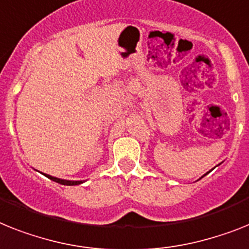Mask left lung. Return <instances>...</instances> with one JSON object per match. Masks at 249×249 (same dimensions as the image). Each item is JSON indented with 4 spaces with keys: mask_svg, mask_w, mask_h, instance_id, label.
<instances>
[{
    "mask_svg": "<svg viewBox=\"0 0 249 249\" xmlns=\"http://www.w3.org/2000/svg\"><path fill=\"white\" fill-rule=\"evenodd\" d=\"M206 174H207V173H206ZM206 174H203V176H206ZM203 176H202V177H203ZM202 177H201V178H202Z\"/></svg>",
    "mask_w": 249,
    "mask_h": 249,
    "instance_id": "1",
    "label": "left lung"
}]
</instances>
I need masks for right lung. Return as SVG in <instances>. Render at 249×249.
Masks as SVG:
<instances>
[{"label": "right lung", "instance_id": "1", "mask_svg": "<svg viewBox=\"0 0 249 249\" xmlns=\"http://www.w3.org/2000/svg\"><path fill=\"white\" fill-rule=\"evenodd\" d=\"M44 174V173H43ZM47 178H49L53 182H57L59 184H63V186H77V184L84 183V180H69V179H61V178H57V177H52L49 176V174H44Z\"/></svg>", "mask_w": 249, "mask_h": 249}]
</instances>
